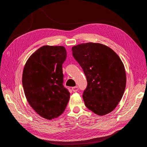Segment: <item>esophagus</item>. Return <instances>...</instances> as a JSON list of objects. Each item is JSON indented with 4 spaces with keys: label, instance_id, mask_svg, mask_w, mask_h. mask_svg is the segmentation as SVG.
<instances>
[{
    "label": "esophagus",
    "instance_id": "34e87169",
    "mask_svg": "<svg viewBox=\"0 0 147 147\" xmlns=\"http://www.w3.org/2000/svg\"><path fill=\"white\" fill-rule=\"evenodd\" d=\"M72 91H73L74 92H77V91H78V86L72 87Z\"/></svg>",
    "mask_w": 147,
    "mask_h": 147
}]
</instances>
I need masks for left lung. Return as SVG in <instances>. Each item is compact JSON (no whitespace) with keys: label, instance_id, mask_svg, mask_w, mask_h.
<instances>
[{"label":"left lung","instance_id":"obj_1","mask_svg":"<svg viewBox=\"0 0 147 147\" xmlns=\"http://www.w3.org/2000/svg\"><path fill=\"white\" fill-rule=\"evenodd\" d=\"M72 51L86 77L88 84L83 93L86 107L100 116L112 112L126 88V72L121 59L100 43L79 44Z\"/></svg>","mask_w":147,"mask_h":147}]
</instances>
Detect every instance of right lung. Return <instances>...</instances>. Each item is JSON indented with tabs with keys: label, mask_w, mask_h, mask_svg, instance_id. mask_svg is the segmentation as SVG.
<instances>
[{
	"label": "right lung",
	"mask_w": 147,
	"mask_h": 147,
	"mask_svg": "<svg viewBox=\"0 0 147 147\" xmlns=\"http://www.w3.org/2000/svg\"><path fill=\"white\" fill-rule=\"evenodd\" d=\"M67 57L63 46H43L30 56L22 83L29 105L42 117L51 119L64 112L70 92L63 85V64Z\"/></svg>",
	"instance_id": "add662e5"
}]
</instances>
